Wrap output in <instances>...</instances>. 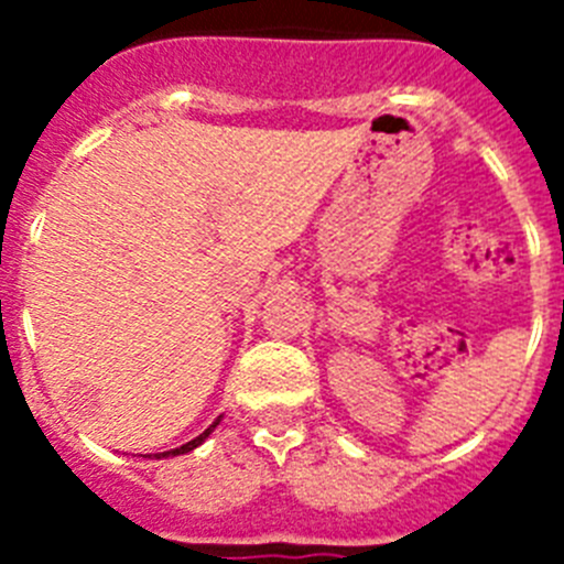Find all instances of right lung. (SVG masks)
<instances>
[{
  "label": "right lung",
  "mask_w": 564,
  "mask_h": 564,
  "mask_svg": "<svg viewBox=\"0 0 564 564\" xmlns=\"http://www.w3.org/2000/svg\"><path fill=\"white\" fill-rule=\"evenodd\" d=\"M217 423H220V417H217V421H214V423H212V426H208V430H206V432H203V435H200V437H194V441H188V443H183V446H181V449H172V452H163V455H158V457H174V455H186V452H192V449H197V446H200V443H203V441H206V437H208V435H212V432H214V426H217Z\"/></svg>",
  "instance_id": "1"
}]
</instances>
